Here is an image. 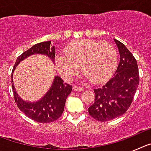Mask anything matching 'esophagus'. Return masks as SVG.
<instances>
[{
    "mask_svg": "<svg viewBox=\"0 0 151 151\" xmlns=\"http://www.w3.org/2000/svg\"><path fill=\"white\" fill-rule=\"evenodd\" d=\"M73 89H74V91H83L84 88L82 87H79V86H77V85H75L74 87H73Z\"/></svg>",
    "mask_w": 151,
    "mask_h": 151,
    "instance_id": "obj_1",
    "label": "esophagus"
}]
</instances>
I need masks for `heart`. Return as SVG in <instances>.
<instances>
[{
  "mask_svg": "<svg viewBox=\"0 0 151 151\" xmlns=\"http://www.w3.org/2000/svg\"><path fill=\"white\" fill-rule=\"evenodd\" d=\"M118 63L114 47L106 42L83 39L72 42L65 47L63 56L56 57V65L61 76L70 81L81 68L84 78L94 84L111 77Z\"/></svg>",
  "mask_w": 151,
  "mask_h": 151,
  "instance_id": "heart-1",
  "label": "heart"
}]
</instances>
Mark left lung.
<instances>
[{"label": "left lung", "mask_w": 151, "mask_h": 151, "mask_svg": "<svg viewBox=\"0 0 151 151\" xmlns=\"http://www.w3.org/2000/svg\"><path fill=\"white\" fill-rule=\"evenodd\" d=\"M120 54L115 74L101 88L94 89V103L88 107L89 115L106 122L123 115L129 110L139 85L136 59L122 42L114 39Z\"/></svg>", "instance_id": "8db88e82"}]
</instances>
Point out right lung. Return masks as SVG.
<instances>
[{"label": "right lung", "instance_id": "1", "mask_svg": "<svg viewBox=\"0 0 151 151\" xmlns=\"http://www.w3.org/2000/svg\"><path fill=\"white\" fill-rule=\"evenodd\" d=\"M50 42L51 41H44L36 44L29 50L23 52L17 57L13 72L19 63L32 54H46L52 60H54L55 57V49L54 47L50 48ZM11 79L13 83V75H11ZM12 88L16 104L22 113L35 122L49 123L57 120L62 115L66 97L71 93L73 86L69 84L63 83L60 77L56 76L52 86L46 95L39 101L35 103H28L22 101L17 94L13 84H12Z\"/></svg>", "mask_w": 151, "mask_h": 151}]
</instances>
